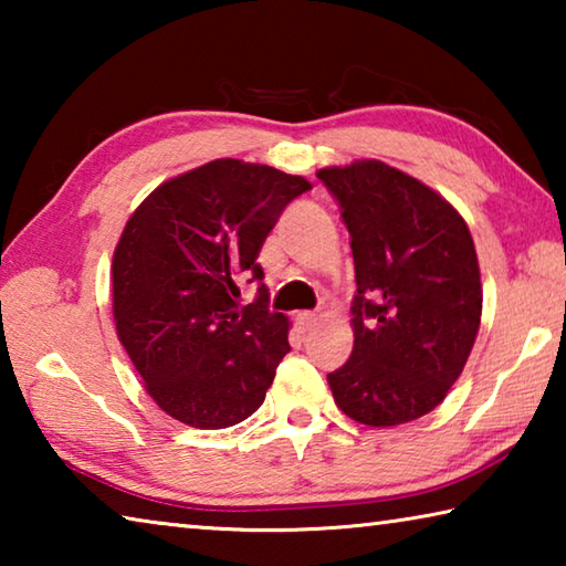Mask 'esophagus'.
Returning a JSON list of instances; mask_svg holds the SVG:
<instances>
[{"instance_id": "1", "label": "esophagus", "mask_w": 566, "mask_h": 566, "mask_svg": "<svg viewBox=\"0 0 566 566\" xmlns=\"http://www.w3.org/2000/svg\"><path fill=\"white\" fill-rule=\"evenodd\" d=\"M296 324H300L302 332H310V329L317 327V314L300 312V314H296Z\"/></svg>"}]
</instances>
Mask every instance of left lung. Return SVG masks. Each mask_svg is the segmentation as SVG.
I'll return each mask as SVG.
<instances>
[{
	"label": "left lung",
	"mask_w": 566,
	"mask_h": 566,
	"mask_svg": "<svg viewBox=\"0 0 566 566\" xmlns=\"http://www.w3.org/2000/svg\"><path fill=\"white\" fill-rule=\"evenodd\" d=\"M354 256V347L327 375L354 421L395 427L432 411L462 375L482 317L472 234L457 209L385 161L319 169Z\"/></svg>",
	"instance_id": "1"
}]
</instances>
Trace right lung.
Masks as SVG:
<instances>
[{"label":"right lung","instance_id":"obj_1","mask_svg":"<svg viewBox=\"0 0 566 566\" xmlns=\"http://www.w3.org/2000/svg\"><path fill=\"white\" fill-rule=\"evenodd\" d=\"M310 189L274 167L217 159L165 181L129 217L112 262L114 322L169 417L224 429L262 407L292 347L256 256L286 205ZM242 281L258 284L247 307Z\"/></svg>","mask_w":566,"mask_h":566}]
</instances>
